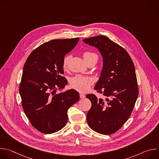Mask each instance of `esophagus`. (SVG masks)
<instances>
[{"instance_id":"1","label":"esophagus","mask_w":159,"mask_h":159,"mask_svg":"<svg viewBox=\"0 0 159 159\" xmlns=\"http://www.w3.org/2000/svg\"><path fill=\"white\" fill-rule=\"evenodd\" d=\"M79 96H80V99H83V98H84L85 97V96L84 94H82V93H80V94H79Z\"/></svg>"}]
</instances>
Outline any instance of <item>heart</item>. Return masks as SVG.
I'll use <instances>...</instances> for the list:
<instances>
[{
    "label": "heart",
    "mask_w": 159,
    "mask_h": 159,
    "mask_svg": "<svg viewBox=\"0 0 159 159\" xmlns=\"http://www.w3.org/2000/svg\"><path fill=\"white\" fill-rule=\"evenodd\" d=\"M83 58L84 60L87 63L90 60L93 58H96L98 60V55L96 53L90 52H85L82 54ZM70 59V57L69 55L66 56L63 60L62 66L64 70H66L68 67L69 61ZM93 80L87 77H84L80 75H77L75 77H72L70 80V85L72 88L78 90L79 92L85 93L90 89V85L93 84Z\"/></svg>",
    "instance_id": "heart-1"
}]
</instances>
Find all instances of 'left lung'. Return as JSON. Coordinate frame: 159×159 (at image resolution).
<instances>
[{
  "mask_svg": "<svg viewBox=\"0 0 159 159\" xmlns=\"http://www.w3.org/2000/svg\"><path fill=\"white\" fill-rule=\"evenodd\" d=\"M83 41L97 48L102 56V70L94 89L106 98L86 96L92 104L87 115V123L99 133L111 134L128 120L137 99L134 66L126 50L107 36L99 35Z\"/></svg>",
  "mask_w": 159,
  "mask_h": 159,
  "instance_id": "8db88e82",
  "label": "left lung"
}]
</instances>
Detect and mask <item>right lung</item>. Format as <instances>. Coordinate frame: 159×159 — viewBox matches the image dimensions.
Instances as JSON below:
<instances>
[{
  "label": "right lung",
  "instance_id": "add662e5",
  "mask_svg": "<svg viewBox=\"0 0 159 159\" xmlns=\"http://www.w3.org/2000/svg\"><path fill=\"white\" fill-rule=\"evenodd\" d=\"M79 40L75 38L44 43L30 53L25 63L19 85L22 106L31 124L43 133L62 129L67 122L68 109L79 99L74 89L56 94L68 83L62 76L65 55Z\"/></svg>",
  "mask_w": 159,
  "mask_h": 159
}]
</instances>
